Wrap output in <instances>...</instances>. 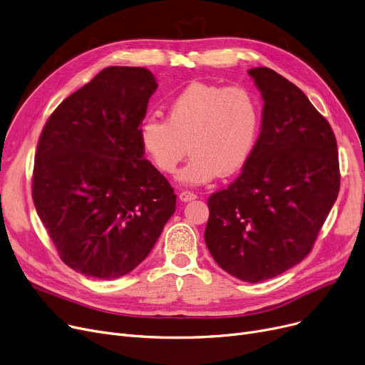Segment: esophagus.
I'll use <instances>...</instances> for the list:
<instances>
[{
  "label": "esophagus",
  "mask_w": 365,
  "mask_h": 365,
  "mask_svg": "<svg viewBox=\"0 0 365 365\" xmlns=\"http://www.w3.org/2000/svg\"><path fill=\"white\" fill-rule=\"evenodd\" d=\"M179 198H180V201L187 202V201L195 200V198H197V194H194V192H191V191H182V192L179 194Z\"/></svg>",
  "instance_id": "obj_1"
}]
</instances>
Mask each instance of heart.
<instances>
[{
    "label": "heart",
    "instance_id": "heart-1",
    "mask_svg": "<svg viewBox=\"0 0 365 365\" xmlns=\"http://www.w3.org/2000/svg\"><path fill=\"white\" fill-rule=\"evenodd\" d=\"M262 112L257 95L243 86L191 83L167 107V119L150 115L138 128L141 149L152 164L173 174L185 158L191 160L179 173L185 185H204L219 174L239 171L261 131Z\"/></svg>",
    "mask_w": 365,
    "mask_h": 365
}]
</instances>
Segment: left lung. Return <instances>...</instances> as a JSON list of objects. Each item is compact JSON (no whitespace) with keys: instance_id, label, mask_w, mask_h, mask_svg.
Wrapping results in <instances>:
<instances>
[{"instance_id":"obj_1","label":"left lung","mask_w":365,"mask_h":365,"mask_svg":"<svg viewBox=\"0 0 365 365\" xmlns=\"http://www.w3.org/2000/svg\"><path fill=\"white\" fill-rule=\"evenodd\" d=\"M247 73L264 100L261 133L240 176L209 197L204 240L220 268L258 283L309 255L340 168L336 135L304 92L272 68Z\"/></svg>"}]
</instances>
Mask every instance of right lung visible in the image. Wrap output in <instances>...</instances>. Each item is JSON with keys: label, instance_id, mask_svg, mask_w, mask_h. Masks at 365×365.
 <instances>
[{"label": "right lung", "instance_id": "1", "mask_svg": "<svg viewBox=\"0 0 365 365\" xmlns=\"http://www.w3.org/2000/svg\"><path fill=\"white\" fill-rule=\"evenodd\" d=\"M158 88L141 67H107L47 119L34 158L36 210L64 261L98 279L128 274L176 210V194L141 149Z\"/></svg>", "mask_w": 365, "mask_h": 365}]
</instances>
